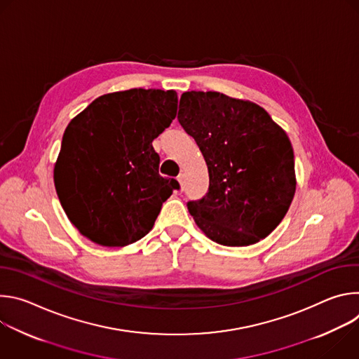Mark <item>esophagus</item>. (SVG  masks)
<instances>
[{
	"instance_id": "1",
	"label": "esophagus",
	"mask_w": 359,
	"mask_h": 359,
	"mask_svg": "<svg viewBox=\"0 0 359 359\" xmlns=\"http://www.w3.org/2000/svg\"><path fill=\"white\" fill-rule=\"evenodd\" d=\"M177 180H179V183H180V186H182V189H183V183H184V175H183V173H180V175L177 176Z\"/></svg>"
}]
</instances>
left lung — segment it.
<instances>
[{"label":"left lung","instance_id":"8db88e82","mask_svg":"<svg viewBox=\"0 0 359 359\" xmlns=\"http://www.w3.org/2000/svg\"><path fill=\"white\" fill-rule=\"evenodd\" d=\"M179 123L206 161L209 190L187 209L210 240L243 247L266 238L295 193L294 150L259 105L220 92H184Z\"/></svg>","mask_w":359,"mask_h":359}]
</instances>
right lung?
<instances>
[{"instance_id":"1","label":"right lung","mask_w":359,"mask_h":359,"mask_svg":"<svg viewBox=\"0 0 359 359\" xmlns=\"http://www.w3.org/2000/svg\"><path fill=\"white\" fill-rule=\"evenodd\" d=\"M177 112L175 90L107 93L65 129L54 169L71 223L89 240L123 247L144 237L179 183L159 175L151 146Z\"/></svg>"}]
</instances>
